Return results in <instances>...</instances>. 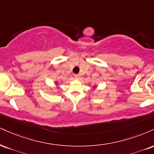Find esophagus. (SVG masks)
<instances>
[{
	"label": "esophagus",
	"mask_w": 154,
	"mask_h": 154,
	"mask_svg": "<svg viewBox=\"0 0 154 154\" xmlns=\"http://www.w3.org/2000/svg\"><path fill=\"white\" fill-rule=\"evenodd\" d=\"M79 76H80V75H79V74H75V77L76 79H79Z\"/></svg>",
	"instance_id": "obj_1"
}]
</instances>
